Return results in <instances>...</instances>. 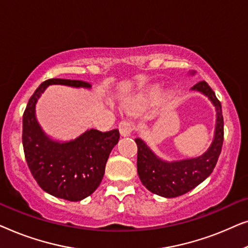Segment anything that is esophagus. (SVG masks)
I'll list each match as a JSON object with an SVG mask.
<instances>
[{"instance_id": "esophagus-1", "label": "esophagus", "mask_w": 248, "mask_h": 248, "mask_svg": "<svg viewBox=\"0 0 248 248\" xmlns=\"http://www.w3.org/2000/svg\"><path fill=\"white\" fill-rule=\"evenodd\" d=\"M118 128H120L121 134L123 135V137H127V135H130L132 133V131H133L134 125L131 121L123 120L120 124H118Z\"/></svg>"}]
</instances>
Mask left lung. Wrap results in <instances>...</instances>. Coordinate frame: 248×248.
Listing matches in <instances>:
<instances>
[{
  "label": "left lung",
  "instance_id": "left-lung-1",
  "mask_svg": "<svg viewBox=\"0 0 248 248\" xmlns=\"http://www.w3.org/2000/svg\"><path fill=\"white\" fill-rule=\"evenodd\" d=\"M193 90L206 94L216 106V135L211 147L201 157L181 161L166 162L155 155L141 139H135L138 145V174L142 184L149 191L165 198H176L196 187L215 169L223 143V116L221 104L215 91L205 81L194 84Z\"/></svg>",
  "mask_w": 248,
  "mask_h": 248
}]
</instances>
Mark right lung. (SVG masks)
Returning a JSON list of instances; mask_svg holds the SVG:
<instances>
[{
    "label": "right lung",
    "mask_w": 248,
    "mask_h": 248,
    "mask_svg": "<svg viewBox=\"0 0 248 248\" xmlns=\"http://www.w3.org/2000/svg\"><path fill=\"white\" fill-rule=\"evenodd\" d=\"M49 84L90 88L80 80L48 79L37 88L22 116V144L27 165L40 187L56 198L80 201L96 191L120 132L88 130L76 140L60 143L47 138L37 123L35 105Z\"/></svg>",
    "instance_id": "right-lung-1"
}]
</instances>
